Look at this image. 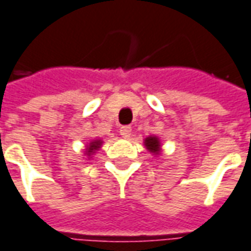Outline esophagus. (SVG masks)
I'll return each mask as SVG.
<instances>
[{
	"instance_id": "1",
	"label": "esophagus",
	"mask_w": 251,
	"mask_h": 251,
	"mask_svg": "<svg viewBox=\"0 0 251 251\" xmlns=\"http://www.w3.org/2000/svg\"><path fill=\"white\" fill-rule=\"evenodd\" d=\"M120 134L124 138H129L131 134V127L130 126H121Z\"/></svg>"
}]
</instances>
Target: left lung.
Instances as JSON below:
<instances>
[{
    "instance_id": "1",
    "label": "left lung",
    "mask_w": 251,
    "mask_h": 251,
    "mask_svg": "<svg viewBox=\"0 0 251 251\" xmlns=\"http://www.w3.org/2000/svg\"><path fill=\"white\" fill-rule=\"evenodd\" d=\"M144 145L153 155H159V152H160V141H159V138L156 137V136H150V137L145 138Z\"/></svg>"
}]
</instances>
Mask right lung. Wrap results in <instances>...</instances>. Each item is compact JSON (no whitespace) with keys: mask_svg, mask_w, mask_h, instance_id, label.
<instances>
[{"mask_svg":"<svg viewBox=\"0 0 251 251\" xmlns=\"http://www.w3.org/2000/svg\"><path fill=\"white\" fill-rule=\"evenodd\" d=\"M100 145H101V140H94L92 143H89V145L87 147V155L91 156V155H94L95 153V151H98L99 148H100Z\"/></svg>","mask_w":251,"mask_h":251,"instance_id":"add662e5","label":"right lung"}]
</instances>
